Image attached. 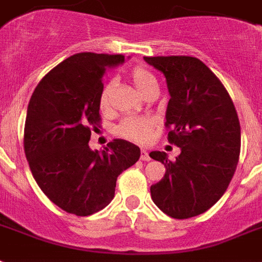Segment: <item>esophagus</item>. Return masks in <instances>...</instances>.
Listing matches in <instances>:
<instances>
[{"label":"esophagus","mask_w":262,"mask_h":262,"mask_svg":"<svg viewBox=\"0 0 262 262\" xmlns=\"http://www.w3.org/2000/svg\"><path fill=\"white\" fill-rule=\"evenodd\" d=\"M140 159H141L142 161H149L150 160L149 153L146 152L145 149H141V156H140Z\"/></svg>","instance_id":"obj_1"}]
</instances>
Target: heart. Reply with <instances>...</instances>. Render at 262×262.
<instances>
[{"label": "heart", "mask_w": 262, "mask_h": 262, "mask_svg": "<svg viewBox=\"0 0 262 262\" xmlns=\"http://www.w3.org/2000/svg\"><path fill=\"white\" fill-rule=\"evenodd\" d=\"M130 78L136 89L142 95H145L153 87H157L156 79L153 78L152 74L146 71L145 69H142V67H135L132 70ZM113 87H114V82L109 80L102 89L101 95H99V107H101V110L109 109ZM153 126H155V121L149 117L132 116L126 117V118L121 121L120 125L117 126L116 133L120 137H124L126 140H130V141L145 142L150 137V132H152Z\"/></svg>", "instance_id": "obj_1"}]
</instances>
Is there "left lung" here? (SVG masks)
<instances>
[{
	"label": "left lung",
	"mask_w": 262,
	"mask_h": 262,
	"mask_svg": "<svg viewBox=\"0 0 262 262\" xmlns=\"http://www.w3.org/2000/svg\"><path fill=\"white\" fill-rule=\"evenodd\" d=\"M164 74L169 91L165 113L168 141L180 148L149 156L163 163L164 178L150 186L155 205L167 215L187 220L207 211L230 184L241 150V126L234 103L215 74L196 57H144Z\"/></svg>",
	"instance_id": "left-lung-1"
}]
</instances>
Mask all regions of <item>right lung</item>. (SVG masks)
Here are the masks:
<instances>
[{
	"instance_id": "obj_1",
	"label": "right lung",
	"mask_w": 262,
	"mask_h": 262,
	"mask_svg": "<svg viewBox=\"0 0 262 262\" xmlns=\"http://www.w3.org/2000/svg\"><path fill=\"white\" fill-rule=\"evenodd\" d=\"M124 55L80 52L51 70L27 110L24 150L32 175L61 210L87 216L109 205L120 173L136 164L140 148L117 138L91 150V129L101 121L99 95L106 70Z\"/></svg>"
}]
</instances>
